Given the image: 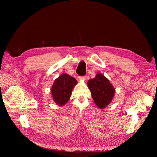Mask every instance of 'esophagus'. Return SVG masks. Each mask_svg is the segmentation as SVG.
<instances>
[{"label":"esophagus","instance_id":"obj_1","mask_svg":"<svg viewBox=\"0 0 157 157\" xmlns=\"http://www.w3.org/2000/svg\"><path fill=\"white\" fill-rule=\"evenodd\" d=\"M79 79H80V80H82V81H85L86 79V76H79L78 77Z\"/></svg>","mask_w":157,"mask_h":157}]
</instances>
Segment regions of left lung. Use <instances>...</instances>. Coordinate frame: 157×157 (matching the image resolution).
<instances>
[{
    "label": "left lung",
    "instance_id": "1",
    "mask_svg": "<svg viewBox=\"0 0 157 157\" xmlns=\"http://www.w3.org/2000/svg\"><path fill=\"white\" fill-rule=\"evenodd\" d=\"M87 84L95 104L100 109H105L113 100L115 89L102 74L97 73L95 78L89 79Z\"/></svg>",
    "mask_w": 157,
    "mask_h": 157
}]
</instances>
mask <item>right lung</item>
Here are the masks:
<instances>
[{
  "mask_svg": "<svg viewBox=\"0 0 157 157\" xmlns=\"http://www.w3.org/2000/svg\"><path fill=\"white\" fill-rule=\"evenodd\" d=\"M77 84V80L73 77L63 73L55 79L51 88L52 98L59 106H63L71 98L72 90Z\"/></svg>",
  "mask_w": 157,
  "mask_h": 157,
  "instance_id": "add662e5",
  "label": "right lung"
}]
</instances>
